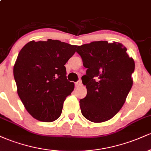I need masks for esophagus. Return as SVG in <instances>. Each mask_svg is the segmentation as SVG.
<instances>
[{"instance_id":"obj_1","label":"esophagus","mask_w":151,"mask_h":151,"mask_svg":"<svg viewBox=\"0 0 151 151\" xmlns=\"http://www.w3.org/2000/svg\"><path fill=\"white\" fill-rule=\"evenodd\" d=\"M81 85V81L79 80L77 81V82H75V86L76 87H79Z\"/></svg>"}]
</instances>
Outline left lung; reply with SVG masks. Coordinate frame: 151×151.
<instances>
[{"mask_svg":"<svg viewBox=\"0 0 151 151\" xmlns=\"http://www.w3.org/2000/svg\"><path fill=\"white\" fill-rule=\"evenodd\" d=\"M121 43L95 41L78 46L87 68L81 80L87 93L80 99L82 115L94 123L106 121L122 108L133 85L135 62Z\"/></svg>","mask_w":151,"mask_h":151,"instance_id":"obj_1","label":"left lung"}]
</instances>
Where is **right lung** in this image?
<instances>
[{"instance_id": "obj_1", "label": "right lung", "mask_w": 151, "mask_h": 151, "mask_svg": "<svg viewBox=\"0 0 151 151\" xmlns=\"http://www.w3.org/2000/svg\"><path fill=\"white\" fill-rule=\"evenodd\" d=\"M77 45L60 40L30 41L19 52L13 75L18 96L32 117L52 122L60 116L74 84L67 79L65 65Z\"/></svg>"}]
</instances>
